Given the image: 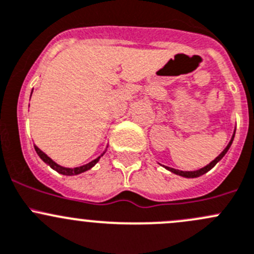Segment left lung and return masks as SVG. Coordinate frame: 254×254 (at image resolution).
<instances>
[{
  "instance_id": "1",
  "label": "left lung",
  "mask_w": 254,
  "mask_h": 254,
  "mask_svg": "<svg viewBox=\"0 0 254 254\" xmlns=\"http://www.w3.org/2000/svg\"><path fill=\"white\" fill-rule=\"evenodd\" d=\"M235 132H236V127H235L234 134H232V136H231V140H230L229 143H227L226 147H225L224 150H222V152L220 153V155L217 156V157L215 158V160H212L211 162L209 163V165L204 166L203 168H199V170H196V171H181V170H176V168H172V167H167V166H163V167H165L166 170L170 171V172L175 173V175H177V176L184 177V178H196V177H200V176L205 175V173H206V172H209V171L211 170V168H214V167H215V165H216V163L219 162V161L221 160V158L224 157L225 155H226V152H227V151H229V148L231 147L232 141H234Z\"/></svg>"
}]
</instances>
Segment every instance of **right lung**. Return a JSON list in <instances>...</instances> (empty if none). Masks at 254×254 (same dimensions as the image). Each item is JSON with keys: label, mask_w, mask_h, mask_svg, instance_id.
I'll return each mask as SVG.
<instances>
[{"label": "right lung", "mask_w": 254, "mask_h": 254, "mask_svg": "<svg viewBox=\"0 0 254 254\" xmlns=\"http://www.w3.org/2000/svg\"><path fill=\"white\" fill-rule=\"evenodd\" d=\"M32 93H33V91H32ZM30 96H32V94H30ZM34 148H35V151H37L38 156H39V157L42 158V160L44 161V162L47 163V165L50 166V167L53 168L54 171H56V172L60 173V175H64V176H76V175H79V173H83V172H86V171L91 170L92 167H94V166H96V163L98 162L99 158H101L102 156H103L104 153H106V151H107V150H106L103 153H102L101 156H99V157L94 158L93 161H91V162L86 163V165L79 166V167L68 168V167H64V166H60V165H59V163H56L55 161L51 160V158L49 157L47 153L43 152V151L40 150L39 147H37V146H34Z\"/></svg>", "instance_id": "add662e5"}]
</instances>
